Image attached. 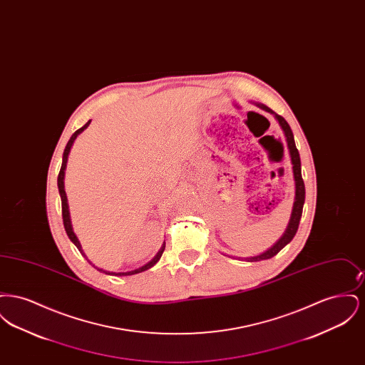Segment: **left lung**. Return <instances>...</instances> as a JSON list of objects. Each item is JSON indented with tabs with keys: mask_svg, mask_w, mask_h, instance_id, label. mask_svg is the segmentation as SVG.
Masks as SVG:
<instances>
[{
	"mask_svg": "<svg viewBox=\"0 0 365 365\" xmlns=\"http://www.w3.org/2000/svg\"><path fill=\"white\" fill-rule=\"evenodd\" d=\"M261 109L272 113L275 116V119L278 120L279 125L283 130V134L286 137V142H287V148H289V153L292 157V164H293V175H294V185H295V195L294 204H293V209H292V215H290V220L289 225L286 227V231L283 232V235L279 238L277 242L274 243L269 249H267L264 253H261L259 256L255 257H246L245 260L247 261H261L268 260L271 257H274L275 255H278L279 252L287 245L290 241L294 238L295 232L298 230V225L301 220V215H302V208H304V202H305V185L302 180V175H301V160H299V153L295 148L294 135L293 131L289 125V123L286 122L280 115L275 113L272 109H269L267 105L259 104L255 103ZM240 259V257H238Z\"/></svg>",
	"mask_w": 365,
	"mask_h": 365,
	"instance_id": "obj_1",
	"label": "left lung"
}]
</instances>
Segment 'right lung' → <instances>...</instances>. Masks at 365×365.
I'll list each match as a JSON object with an SVG mask.
<instances>
[{"label": "right lung", "instance_id": "add662e5", "mask_svg": "<svg viewBox=\"0 0 365 365\" xmlns=\"http://www.w3.org/2000/svg\"><path fill=\"white\" fill-rule=\"evenodd\" d=\"M90 122H91V120H88L83 127H81L79 130H76V131L72 134V137H71L70 140H68V143H67V146H66V149H64V153H63V164H61V168H60V173H58V178H57V186H58V192H60V197H61V210H63V223H64V228H66V231H67V235H68L71 242L73 243V245L79 249V252L82 253V256H85L86 259L87 256L85 255V252L82 250V245L79 242L78 237L75 235V232H73V230H72V225H71L68 201H67V194H66V190H64V175H66V168H67V161H68V155H70L71 148H72V145H73V142H75L76 137H78L81 133H83V131L86 130ZM164 249H165V242L163 243V246L160 247L158 253H157L156 256H155L152 260L149 261L148 264H145V265L139 267L137 269L127 271V272H109V271H105L103 268L96 267V265H94L91 261L88 260V259H87V261H88L94 268H97L98 271H101V272H104V274H108V275H115V277H128V275H135V274L143 272V271H146V269L152 268V267L156 264L157 261L160 260V257H161V255H163Z\"/></svg>", "mask_w": 365, "mask_h": 365}]
</instances>
